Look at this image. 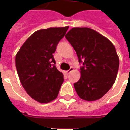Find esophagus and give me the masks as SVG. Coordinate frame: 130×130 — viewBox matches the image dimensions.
I'll list each match as a JSON object with an SVG mask.
<instances>
[{"instance_id": "1", "label": "esophagus", "mask_w": 130, "mask_h": 130, "mask_svg": "<svg viewBox=\"0 0 130 130\" xmlns=\"http://www.w3.org/2000/svg\"><path fill=\"white\" fill-rule=\"evenodd\" d=\"M73 71V67H70V69H69V70H67V73H71V71Z\"/></svg>"}]
</instances>
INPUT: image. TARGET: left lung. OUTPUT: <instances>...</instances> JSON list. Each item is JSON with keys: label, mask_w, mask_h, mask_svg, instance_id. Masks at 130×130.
I'll return each instance as SVG.
<instances>
[{"label": "left lung", "mask_w": 130, "mask_h": 130, "mask_svg": "<svg viewBox=\"0 0 130 130\" xmlns=\"http://www.w3.org/2000/svg\"><path fill=\"white\" fill-rule=\"evenodd\" d=\"M65 38L83 65L81 77L73 84L77 95L87 101L101 99L113 86L118 72L119 59L114 45L88 27H73Z\"/></svg>", "instance_id": "obj_1"}]
</instances>
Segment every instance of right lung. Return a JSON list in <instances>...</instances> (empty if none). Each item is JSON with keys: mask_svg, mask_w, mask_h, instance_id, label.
<instances>
[{"mask_svg": "<svg viewBox=\"0 0 130 130\" xmlns=\"http://www.w3.org/2000/svg\"><path fill=\"white\" fill-rule=\"evenodd\" d=\"M68 28L50 27L35 31L16 55V69L23 88L40 103L55 100L64 81L63 73L55 66L53 54Z\"/></svg>", "mask_w": 130, "mask_h": 130, "instance_id": "obj_1", "label": "right lung"}]
</instances>
